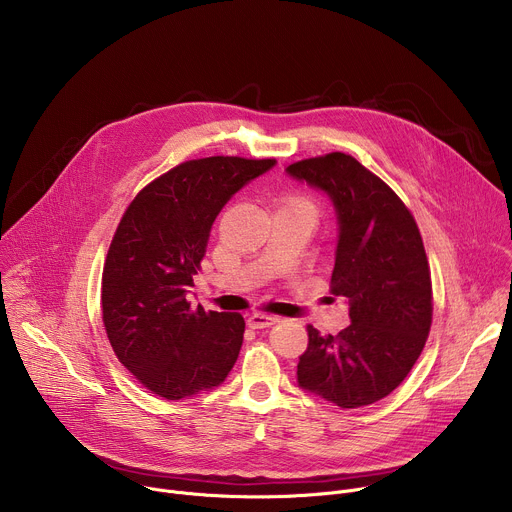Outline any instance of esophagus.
Segmentation results:
<instances>
[{
    "label": "esophagus",
    "instance_id": "1",
    "mask_svg": "<svg viewBox=\"0 0 512 512\" xmlns=\"http://www.w3.org/2000/svg\"><path fill=\"white\" fill-rule=\"evenodd\" d=\"M277 322H279L277 316H267V314H261V312H255V314H251L247 318V324L251 328H269V326H273Z\"/></svg>",
    "mask_w": 512,
    "mask_h": 512
}]
</instances>
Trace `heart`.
<instances>
[{
	"label": "heart",
	"instance_id": "1",
	"mask_svg": "<svg viewBox=\"0 0 512 512\" xmlns=\"http://www.w3.org/2000/svg\"><path fill=\"white\" fill-rule=\"evenodd\" d=\"M291 204H296V206H304V208H310L312 210V204L310 202H306V200H294ZM314 212V210H312Z\"/></svg>",
	"mask_w": 512,
	"mask_h": 512
}]
</instances>
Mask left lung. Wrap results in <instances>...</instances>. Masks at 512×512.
<instances>
[{"label":"left lung","instance_id":"left-lung-1","mask_svg":"<svg viewBox=\"0 0 512 512\" xmlns=\"http://www.w3.org/2000/svg\"><path fill=\"white\" fill-rule=\"evenodd\" d=\"M285 172L334 206L332 294L348 302L350 316L336 336L308 326L298 385L342 409L377 403L409 375L431 326V277L419 229L399 196L352 156L334 152Z\"/></svg>","mask_w":512,"mask_h":512}]
</instances>
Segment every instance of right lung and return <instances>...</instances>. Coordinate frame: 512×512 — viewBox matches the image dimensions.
I'll use <instances>...</instances> for the list:
<instances>
[{
    "instance_id": "right-lung-1",
    "label": "right lung",
    "mask_w": 512,
    "mask_h": 512,
    "mask_svg": "<svg viewBox=\"0 0 512 512\" xmlns=\"http://www.w3.org/2000/svg\"><path fill=\"white\" fill-rule=\"evenodd\" d=\"M275 160L202 158L176 166L127 206L101 287L103 322L123 367L170 401L223 385L239 358L241 314L188 302L214 218Z\"/></svg>"
}]
</instances>
